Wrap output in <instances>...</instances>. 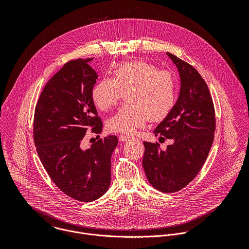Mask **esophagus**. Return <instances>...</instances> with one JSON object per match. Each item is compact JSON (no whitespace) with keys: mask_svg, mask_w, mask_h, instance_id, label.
<instances>
[{"mask_svg":"<svg viewBox=\"0 0 249 249\" xmlns=\"http://www.w3.org/2000/svg\"><path fill=\"white\" fill-rule=\"evenodd\" d=\"M130 137L129 136H126V135H120L119 136V141L120 142H126L127 140H129Z\"/></svg>","mask_w":249,"mask_h":249,"instance_id":"esophagus-1","label":"esophagus"}]
</instances>
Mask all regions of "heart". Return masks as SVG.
Masks as SVG:
<instances>
[{"label": "heart", "instance_id": "heart-1", "mask_svg": "<svg viewBox=\"0 0 249 249\" xmlns=\"http://www.w3.org/2000/svg\"><path fill=\"white\" fill-rule=\"evenodd\" d=\"M128 104L121 107L107 123V129L133 133L146 122L166 119L177 104L178 83L169 71L156 65L136 60L118 65L114 77L101 79L92 89L96 107L107 111L115 107L125 94Z\"/></svg>", "mask_w": 249, "mask_h": 249}]
</instances>
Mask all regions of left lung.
I'll list each match as a JSON object with an SVG mask.
<instances>
[{"label":"left lung","instance_id":"left-lung-1","mask_svg":"<svg viewBox=\"0 0 249 249\" xmlns=\"http://www.w3.org/2000/svg\"><path fill=\"white\" fill-rule=\"evenodd\" d=\"M178 67L181 88L170 115L153 131L175 142L160 149L158 142H143L142 167L149 183L163 193L186 187L201 170L212 146L215 115L209 88L191 64L167 53Z\"/></svg>","mask_w":249,"mask_h":249}]
</instances>
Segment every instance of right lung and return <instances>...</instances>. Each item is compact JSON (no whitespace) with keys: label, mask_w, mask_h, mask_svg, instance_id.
Segmentation results:
<instances>
[{"label":"right lung","mask_w":249,"mask_h":249,"mask_svg":"<svg viewBox=\"0 0 249 249\" xmlns=\"http://www.w3.org/2000/svg\"><path fill=\"white\" fill-rule=\"evenodd\" d=\"M93 58L71 60L45 85L36 104L34 140L38 156L53 182L67 196L90 202L107 193L111 155L118 138L110 135L82 149L86 131L99 134L103 122L92 100L98 73ZM100 137V136H99Z\"/></svg>","instance_id":"obj_1"}]
</instances>
